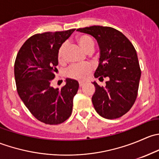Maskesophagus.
Here are the masks:
<instances>
[{
    "label": "esophagus",
    "instance_id": "1",
    "mask_svg": "<svg viewBox=\"0 0 159 159\" xmlns=\"http://www.w3.org/2000/svg\"><path fill=\"white\" fill-rule=\"evenodd\" d=\"M84 84H85V83L83 82V81H79V86H80V87H82V86H84Z\"/></svg>",
    "mask_w": 159,
    "mask_h": 159
}]
</instances>
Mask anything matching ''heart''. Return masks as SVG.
<instances>
[{"instance_id": "heart-1", "label": "heart", "mask_w": 159, "mask_h": 159, "mask_svg": "<svg viewBox=\"0 0 159 159\" xmlns=\"http://www.w3.org/2000/svg\"><path fill=\"white\" fill-rule=\"evenodd\" d=\"M77 41L84 51L87 53L93 52L94 49V41L91 37L86 34L79 35L77 38ZM65 44H63L57 51V60L59 62L64 61V52H65ZM92 68L89 64H81V65H72L68 68L66 75L68 78L77 80L85 79L88 75L91 73Z\"/></svg>"}]
</instances>
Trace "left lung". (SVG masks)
Returning <instances> with one entry per match:
<instances>
[{
    "instance_id": "1",
    "label": "left lung",
    "mask_w": 159,
    "mask_h": 159,
    "mask_svg": "<svg viewBox=\"0 0 159 159\" xmlns=\"http://www.w3.org/2000/svg\"><path fill=\"white\" fill-rule=\"evenodd\" d=\"M78 31L91 35L100 48V59L94 77L104 80L105 87L94 81L93 105L99 115L107 119L118 118L127 113L138 95L141 69L137 53L131 41L111 27L91 26Z\"/></svg>"
}]
</instances>
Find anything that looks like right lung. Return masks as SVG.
<instances>
[{
	"label": "right lung",
	"mask_w": 159,
	"mask_h": 159,
	"mask_svg": "<svg viewBox=\"0 0 159 159\" xmlns=\"http://www.w3.org/2000/svg\"><path fill=\"white\" fill-rule=\"evenodd\" d=\"M75 30L36 34L24 43L16 57L14 78L18 95L30 113L44 124H61L71 115L78 82L67 78L60 90L51 87V82L57 72V51Z\"/></svg>",
	"instance_id": "obj_1"
}]
</instances>
